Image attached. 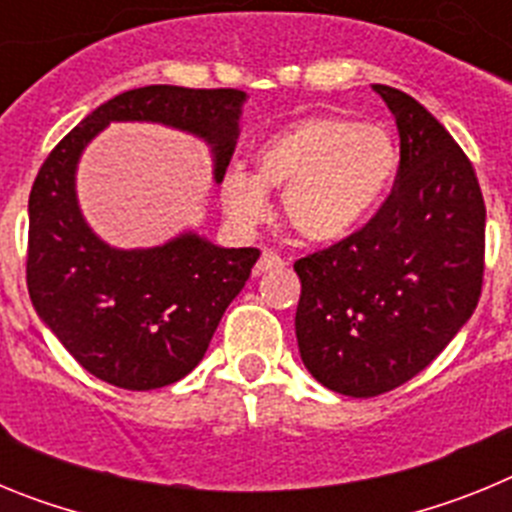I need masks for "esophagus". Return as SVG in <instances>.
Here are the masks:
<instances>
[{"instance_id":"obj_1","label":"esophagus","mask_w":512,"mask_h":512,"mask_svg":"<svg viewBox=\"0 0 512 512\" xmlns=\"http://www.w3.org/2000/svg\"><path fill=\"white\" fill-rule=\"evenodd\" d=\"M282 266H284V261L279 253L264 251L261 253L259 264H256V274H261V271H271V269H282Z\"/></svg>"}]
</instances>
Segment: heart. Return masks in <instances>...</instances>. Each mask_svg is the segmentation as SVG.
Listing matches in <instances>:
<instances>
[{
  "label": "heart",
  "mask_w": 512,
  "mask_h": 512,
  "mask_svg": "<svg viewBox=\"0 0 512 512\" xmlns=\"http://www.w3.org/2000/svg\"><path fill=\"white\" fill-rule=\"evenodd\" d=\"M400 164V148L382 125L315 115L271 133L253 153V174L220 179L225 215L253 228L269 212L266 192H282V217L312 243H338L374 215Z\"/></svg>",
  "instance_id": "b5f03b06"
}]
</instances>
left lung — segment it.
Wrapping results in <instances>:
<instances>
[{"instance_id": "8db88e82", "label": "left lung", "mask_w": 512, "mask_h": 512, "mask_svg": "<svg viewBox=\"0 0 512 512\" xmlns=\"http://www.w3.org/2000/svg\"><path fill=\"white\" fill-rule=\"evenodd\" d=\"M400 169L354 235L295 261L302 364L323 387L377 397L423 372L472 318L485 274V200L449 130L400 89Z\"/></svg>"}]
</instances>
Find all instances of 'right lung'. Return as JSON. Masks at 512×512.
<instances>
[{
	"label": "right lung",
	"instance_id": "obj_1",
	"mask_svg": "<svg viewBox=\"0 0 512 512\" xmlns=\"http://www.w3.org/2000/svg\"><path fill=\"white\" fill-rule=\"evenodd\" d=\"M243 102L241 89H130L99 104L40 166L27 202V292L63 348L102 382L143 392L187 377L261 253L220 248L192 230L153 248L104 243L76 200L81 153L110 122H158L205 140L220 184Z\"/></svg>",
	"mask_w": 512,
	"mask_h": 512
}]
</instances>
